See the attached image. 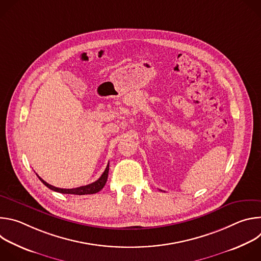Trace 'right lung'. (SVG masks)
<instances>
[{
    "label": "right lung",
    "instance_id": "obj_1",
    "mask_svg": "<svg viewBox=\"0 0 261 261\" xmlns=\"http://www.w3.org/2000/svg\"><path fill=\"white\" fill-rule=\"evenodd\" d=\"M108 170H109V163L107 164L104 172L102 173V175L94 182L89 184L87 186H82V187L79 188H73V189H61V188H57L55 186H51L49 184H47L45 180H43L38 174L37 176L39 177V179L46 186L47 188H49L50 190H54L56 192L59 193H63V194H74V195H86V194H95L97 192H99L106 184L107 180V176H108Z\"/></svg>",
    "mask_w": 261,
    "mask_h": 261
}]
</instances>
